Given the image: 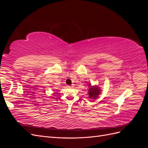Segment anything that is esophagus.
<instances>
[{"mask_svg": "<svg viewBox=\"0 0 148 148\" xmlns=\"http://www.w3.org/2000/svg\"><path fill=\"white\" fill-rule=\"evenodd\" d=\"M73 85H71V86H69V88H73Z\"/></svg>", "mask_w": 148, "mask_h": 148, "instance_id": "34e87169", "label": "esophagus"}]
</instances>
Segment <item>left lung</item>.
<instances>
[{
    "label": "left lung",
    "mask_w": 148,
    "mask_h": 148,
    "mask_svg": "<svg viewBox=\"0 0 148 148\" xmlns=\"http://www.w3.org/2000/svg\"><path fill=\"white\" fill-rule=\"evenodd\" d=\"M88 94H89V99H95L97 98L100 95L101 93V89L98 86L95 85V86H91V83H89L88 84Z\"/></svg>",
    "instance_id": "obj_1"
}]
</instances>
